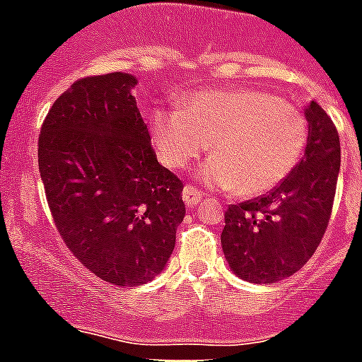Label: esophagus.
<instances>
[{
	"mask_svg": "<svg viewBox=\"0 0 362 362\" xmlns=\"http://www.w3.org/2000/svg\"><path fill=\"white\" fill-rule=\"evenodd\" d=\"M202 197H204V193L193 186H186L184 191H182V199H184L187 206H197L202 200Z\"/></svg>",
	"mask_w": 362,
	"mask_h": 362,
	"instance_id": "obj_1",
	"label": "esophagus"
}]
</instances>
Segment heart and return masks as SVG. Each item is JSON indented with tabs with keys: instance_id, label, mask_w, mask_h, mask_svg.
<instances>
[{
	"instance_id": "obj_1",
	"label": "heart",
	"mask_w": 362,
	"mask_h": 362,
	"mask_svg": "<svg viewBox=\"0 0 362 362\" xmlns=\"http://www.w3.org/2000/svg\"><path fill=\"white\" fill-rule=\"evenodd\" d=\"M151 130L158 154L173 169H187L206 148L214 156L200 178L238 197H257L291 175L308 145V121L298 108L254 88L200 90L178 108H156Z\"/></svg>"
}]
</instances>
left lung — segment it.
<instances>
[{
    "mask_svg": "<svg viewBox=\"0 0 362 362\" xmlns=\"http://www.w3.org/2000/svg\"><path fill=\"white\" fill-rule=\"evenodd\" d=\"M308 147L269 195L232 204L221 233L230 269L252 284H274L302 269L320 245L341 169L335 124L318 103L305 108Z\"/></svg>",
    "mask_w": 362,
    "mask_h": 362,
    "instance_id": "1",
    "label": "left lung"
}]
</instances>
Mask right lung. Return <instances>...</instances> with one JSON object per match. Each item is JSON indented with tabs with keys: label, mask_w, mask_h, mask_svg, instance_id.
Masks as SVG:
<instances>
[{
	"label": "right lung",
	"mask_w": 362,
	"mask_h": 362,
	"mask_svg": "<svg viewBox=\"0 0 362 362\" xmlns=\"http://www.w3.org/2000/svg\"><path fill=\"white\" fill-rule=\"evenodd\" d=\"M138 78H78L53 103L38 169L57 230L97 278L147 284L165 269L184 221V184L156 160L136 106Z\"/></svg>",
	"instance_id": "obj_1"
}]
</instances>
